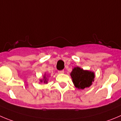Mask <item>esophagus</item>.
<instances>
[{"instance_id":"1","label":"esophagus","mask_w":121,"mask_h":121,"mask_svg":"<svg viewBox=\"0 0 121 121\" xmlns=\"http://www.w3.org/2000/svg\"><path fill=\"white\" fill-rule=\"evenodd\" d=\"M58 73H64V70H61V71H58Z\"/></svg>"}]
</instances>
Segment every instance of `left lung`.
<instances>
[{
	"label": "left lung",
	"mask_w": 121,
	"mask_h": 121,
	"mask_svg": "<svg viewBox=\"0 0 121 121\" xmlns=\"http://www.w3.org/2000/svg\"><path fill=\"white\" fill-rule=\"evenodd\" d=\"M71 76L73 84L79 89L89 87L92 84V81H94V72L84 71L79 67L73 69Z\"/></svg>",
	"instance_id": "left-lung-1"
}]
</instances>
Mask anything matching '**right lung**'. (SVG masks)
Returning a JSON list of instances; mask_svg holds the SVG:
<instances>
[{"label": "right lung", "instance_id": "obj_1", "mask_svg": "<svg viewBox=\"0 0 121 121\" xmlns=\"http://www.w3.org/2000/svg\"><path fill=\"white\" fill-rule=\"evenodd\" d=\"M44 82H47V81H46V78H45V77H44ZM41 82H42V80H41Z\"/></svg>", "mask_w": 121, "mask_h": 121}]
</instances>
